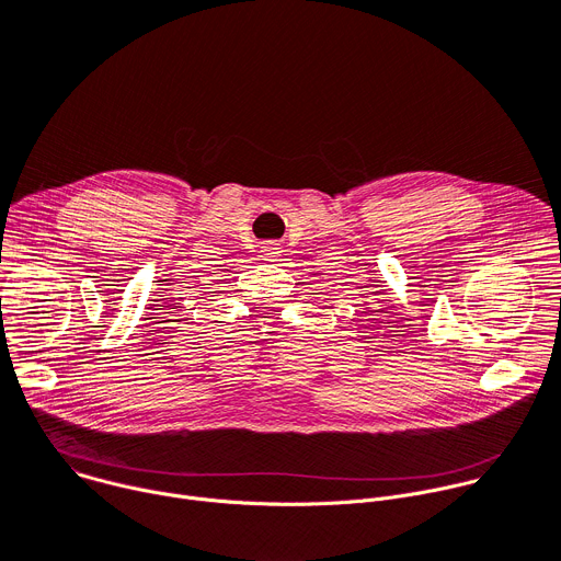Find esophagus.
<instances>
[{
  "label": "esophagus",
  "instance_id": "esophagus-1",
  "mask_svg": "<svg viewBox=\"0 0 561 561\" xmlns=\"http://www.w3.org/2000/svg\"><path fill=\"white\" fill-rule=\"evenodd\" d=\"M277 253H279V251H277L273 244H271V247H264V255H266V257H277Z\"/></svg>",
  "mask_w": 561,
  "mask_h": 561
}]
</instances>
